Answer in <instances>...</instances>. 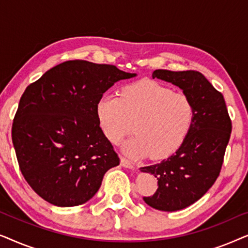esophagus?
<instances>
[{
	"label": "esophagus",
	"mask_w": 248,
	"mask_h": 248,
	"mask_svg": "<svg viewBox=\"0 0 248 248\" xmlns=\"http://www.w3.org/2000/svg\"><path fill=\"white\" fill-rule=\"evenodd\" d=\"M121 165L123 166V167H125V168L134 169V166H133V164H132L131 161H128L127 159H125V158H121Z\"/></svg>",
	"instance_id": "esophagus-1"
}]
</instances>
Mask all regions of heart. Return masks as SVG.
Here are the masks:
<instances>
[{"instance_id":"b5f03b06","label":"heart","mask_w":248,"mask_h":248,"mask_svg":"<svg viewBox=\"0 0 248 248\" xmlns=\"http://www.w3.org/2000/svg\"><path fill=\"white\" fill-rule=\"evenodd\" d=\"M194 105L187 94L151 80H141L121 89L120 98L104 96L97 104L101 131L111 143L134 131L123 150L130 157L154 159L170 155L183 144L194 120Z\"/></svg>"}]
</instances>
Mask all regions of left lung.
<instances>
[{"label": "left lung", "mask_w": 248, "mask_h": 248, "mask_svg": "<svg viewBox=\"0 0 248 248\" xmlns=\"http://www.w3.org/2000/svg\"><path fill=\"white\" fill-rule=\"evenodd\" d=\"M152 78L181 88L195 109L191 130L178 150L158 164L140 168L158 179L157 191L144 196V202L160 211H178L201 199L218 178L232 120L222 93L198 71L155 70Z\"/></svg>", "instance_id": "8db88e82"}]
</instances>
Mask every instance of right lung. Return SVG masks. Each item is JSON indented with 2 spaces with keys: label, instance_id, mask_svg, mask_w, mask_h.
Wrapping results in <instances>:
<instances>
[{
  "label": "right lung",
  "instance_id": "obj_1",
  "mask_svg": "<svg viewBox=\"0 0 248 248\" xmlns=\"http://www.w3.org/2000/svg\"><path fill=\"white\" fill-rule=\"evenodd\" d=\"M135 76L109 64L66 61L26 88L12 142L23 177L40 198L56 206L83 204L120 165L97 104L115 82Z\"/></svg>",
  "mask_w": 248,
  "mask_h": 248
}]
</instances>
